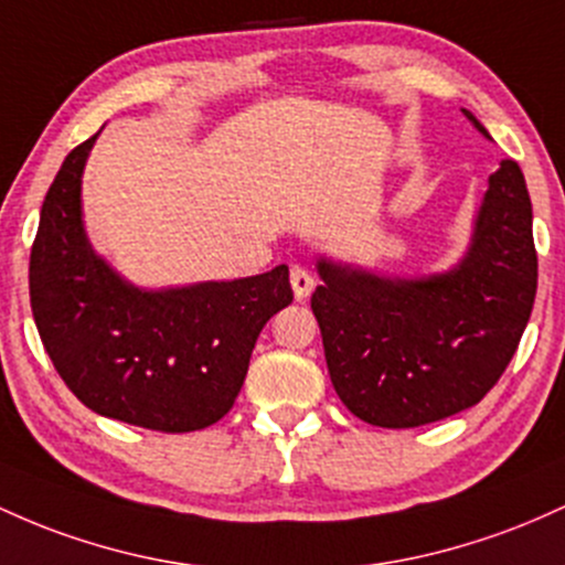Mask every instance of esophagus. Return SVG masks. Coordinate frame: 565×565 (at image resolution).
Returning <instances> with one entry per match:
<instances>
[{"instance_id":"obj_1","label":"esophagus","mask_w":565,"mask_h":565,"mask_svg":"<svg viewBox=\"0 0 565 565\" xmlns=\"http://www.w3.org/2000/svg\"><path fill=\"white\" fill-rule=\"evenodd\" d=\"M290 285H294V294H296V299H307L309 294H312V288H315V277H312V271L307 269V266H290Z\"/></svg>"}]
</instances>
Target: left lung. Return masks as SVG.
<instances>
[{"label":"left lung","mask_w":565,"mask_h":565,"mask_svg":"<svg viewBox=\"0 0 565 565\" xmlns=\"http://www.w3.org/2000/svg\"><path fill=\"white\" fill-rule=\"evenodd\" d=\"M467 119L488 138L470 111ZM531 198L518 162L488 179L459 266L386 280L320 258L312 294L335 395L373 427L408 429L472 408L510 365L534 309Z\"/></svg>","instance_id":"1"}]
</instances>
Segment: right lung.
<instances>
[{
  "mask_svg": "<svg viewBox=\"0 0 565 565\" xmlns=\"http://www.w3.org/2000/svg\"><path fill=\"white\" fill-rule=\"evenodd\" d=\"M68 151L42 202L29 294L58 376L87 408L157 433H194L230 414L271 315L294 301L288 266L232 282L141 290L95 256L82 226V170Z\"/></svg>",
  "mask_w": 565,
  "mask_h": 565,
  "instance_id": "obj_1",
  "label": "right lung"
}]
</instances>
